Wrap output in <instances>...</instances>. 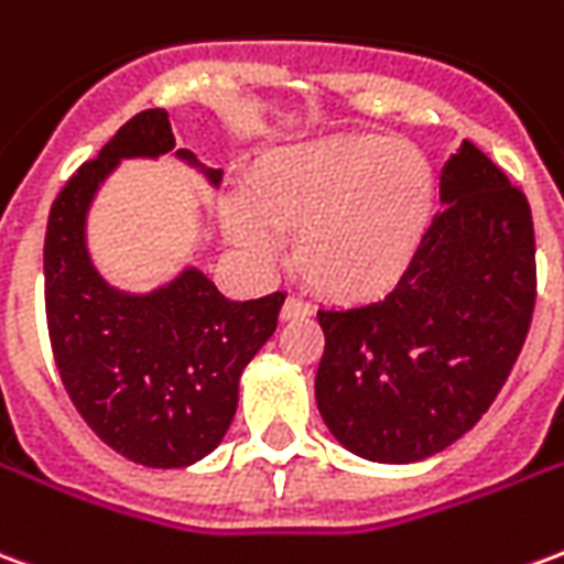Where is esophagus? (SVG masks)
Returning <instances> with one entry per match:
<instances>
[{
  "label": "esophagus",
  "mask_w": 564,
  "mask_h": 564,
  "mask_svg": "<svg viewBox=\"0 0 564 564\" xmlns=\"http://www.w3.org/2000/svg\"><path fill=\"white\" fill-rule=\"evenodd\" d=\"M305 317H311V307H307L302 299H293V295H290L281 307V319L290 323V319H305Z\"/></svg>",
  "instance_id": "1"
}]
</instances>
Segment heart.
Wrapping results in <instances>:
<instances>
[{
  "instance_id": "b5f03b06",
  "label": "heart",
  "mask_w": 564,
  "mask_h": 564,
  "mask_svg": "<svg viewBox=\"0 0 564 564\" xmlns=\"http://www.w3.org/2000/svg\"><path fill=\"white\" fill-rule=\"evenodd\" d=\"M435 210V172L411 141L371 132L286 144L247 172L245 198L223 205V229L265 262L271 232L290 235V265L335 305L392 293L414 265Z\"/></svg>"
}]
</instances>
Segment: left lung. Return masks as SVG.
<instances>
[{
	"label": "left lung",
	"mask_w": 564,
	"mask_h": 564,
	"mask_svg": "<svg viewBox=\"0 0 564 564\" xmlns=\"http://www.w3.org/2000/svg\"><path fill=\"white\" fill-rule=\"evenodd\" d=\"M441 205L387 299L317 311V408L362 459L404 465L459 441L496 402L529 335L538 278L522 189L462 141L441 169Z\"/></svg>",
	"instance_id": "left-lung-1"
}]
</instances>
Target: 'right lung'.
Masks as SVG:
<instances>
[{
	"label": "right lung",
	"instance_id": "1",
	"mask_svg": "<svg viewBox=\"0 0 564 564\" xmlns=\"http://www.w3.org/2000/svg\"><path fill=\"white\" fill-rule=\"evenodd\" d=\"M162 153L220 184V169L174 150L162 108L132 117L51 205L44 307L59 378L84 423L139 465L186 468L226 435L241 371L278 329L286 295L232 302L193 265L150 293H123L105 281L87 247L93 198L120 160Z\"/></svg>",
	"mask_w": 564,
	"mask_h": 564
}]
</instances>
